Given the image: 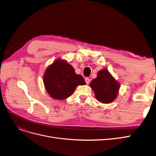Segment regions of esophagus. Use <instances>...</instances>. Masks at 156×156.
Returning <instances> with one entry per match:
<instances>
[{"instance_id": "esophagus-1", "label": "esophagus", "mask_w": 156, "mask_h": 156, "mask_svg": "<svg viewBox=\"0 0 156 156\" xmlns=\"http://www.w3.org/2000/svg\"><path fill=\"white\" fill-rule=\"evenodd\" d=\"M85 81H86V84H88L90 83V79H89V78L86 77V78L85 79Z\"/></svg>"}]
</instances>
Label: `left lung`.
<instances>
[{
  "label": "left lung",
  "mask_w": 156,
  "mask_h": 156,
  "mask_svg": "<svg viewBox=\"0 0 156 156\" xmlns=\"http://www.w3.org/2000/svg\"><path fill=\"white\" fill-rule=\"evenodd\" d=\"M90 86L98 101L105 104L114 101L120 88V84L106 69L98 72L97 78L91 82Z\"/></svg>",
  "instance_id": "obj_1"
}]
</instances>
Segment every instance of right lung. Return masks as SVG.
<instances>
[{"label":"right lung","mask_w":156,"mask_h":156,"mask_svg":"<svg viewBox=\"0 0 156 156\" xmlns=\"http://www.w3.org/2000/svg\"><path fill=\"white\" fill-rule=\"evenodd\" d=\"M43 81L48 94L58 100L69 97L78 85L86 84L83 77L76 74L70 65L61 59L54 61L47 68Z\"/></svg>","instance_id":"obj_1"}]
</instances>
